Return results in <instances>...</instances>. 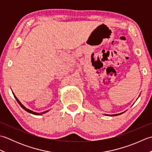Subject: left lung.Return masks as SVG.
Here are the masks:
<instances>
[{
    "label": "left lung",
    "mask_w": 152,
    "mask_h": 152,
    "mask_svg": "<svg viewBox=\"0 0 152 152\" xmlns=\"http://www.w3.org/2000/svg\"><path fill=\"white\" fill-rule=\"evenodd\" d=\"M123 114V113H120V114H114V115H112V116H114V115H120Z\"/></svg>",
    "instance_id": "left-lung-1"
}]
</instances>
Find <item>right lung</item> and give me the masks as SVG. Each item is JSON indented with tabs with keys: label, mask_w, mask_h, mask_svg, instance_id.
I'll return each mask as SVG.
<instances>
[{
	"label": "right lung",
	"mask_w": 152,
	"mask_h": 152,
	"mask_svg": "<svg viewBox=\"0 0 152 152\" xmlns=\"http://www.w3.org/2000/svg\"><path fill=\"white\" fill-rule=\"evenodd\" d=\"M13 95H14V97H15V99H16V101H18V104L21 106V107L23 108V109H24L25 111H27V112H28V113H31V114H34V115H42V114H44V113H46V112H48V110L47 111H45V112H41V113H37V112H33V111H32V110H29V109H28V108H27L26 107H25V106H24L21 103V102L19 101V100L18 99V98L16 97L15 96V95L14 94V93H13Z\"/></svg>",
	"instance_id": "right-lung-1"
}]
</instances>
